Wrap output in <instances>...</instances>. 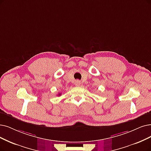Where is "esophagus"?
I'll return each mask as SVG.
<instances>
[{"instance_id": "obj_1", "label": "esophagus", "mask_w": 151, "mask_h": 151, "mask_svg": "<svg viewBox=\"0 0 151 151\" xmlns=\"http://www.w3.org/2000/svg\"><path fill=\"white\" fill-rule=\"evenodd\" d=\"M75 85H76V86H77V87L80 86H81V82L79 81H76V82H75Z\"/></svg>"}]
</instances>
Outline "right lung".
<instances>
[{"mask_svg": "<svg viewBox=\"0 0 151 151\" xmlns=\"http://www.w3.org/2000/svg\"><path fill=\"white\" fill-rule=\"evenodd\" d=\"M61 95V93H59L58 94V95H59H59Z\"/></svg>", "mask_w": 151, "mask_h": 151, "instance_id": "1", "label": "right lung"}]
</instances>
